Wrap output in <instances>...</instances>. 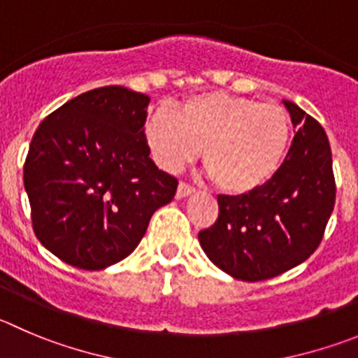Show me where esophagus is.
<instances>
[{
  "mask_svg": "<svg viewBox=\"0 0 358 358\" xmlns=\"http://www.w3.org/2000/svg\"><path fill=\"white\" fill-rule=\"evenodd\" d=\"M194 192V187H190L189 183L185 182H180L178 189H176V198L182 199V198H187V196H190Z\"/></svg>",
  "mask_w": 358,
  "mask_h": 358,
  "instance_id": "1",
  "label": "esophagus"
}]
</instances>
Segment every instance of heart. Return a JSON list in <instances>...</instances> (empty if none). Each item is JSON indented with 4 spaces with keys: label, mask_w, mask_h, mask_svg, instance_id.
I'll use <instances>...</instances> for the list:
<instances>
[{
    "label": "heart",
    "mask_w": 358,
    "mask_h": 358,
    "mask_svg": "<svg viewBox=\"0 0 358 358\" xmlns=\"http://www.w3.org/2000/svg\"><path fill=\"white\" fill-rule=\"evenodd\" d=\"M152 157L169 173L203 164L217 187L229 194L262 189L279 171L292 139L289 116L277 103L206 92L183 100L173 111L159 108L145 123Z\"/></svg>",
    "instance_id": "obj_1"
}]
</instances>
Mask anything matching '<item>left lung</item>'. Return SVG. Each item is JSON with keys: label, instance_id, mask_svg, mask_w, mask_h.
<instances>
[{"label": "left lung", "instance_id": "obj_1", "mask_svg": "<svg viewBox=\"0 0 358 358\" xmlns=\"http://www.w3.org/2000/svg\"><path fill=\"white\" fill-rule=\"evenodd\" d=\"M285 106L299 132L277 175L249 194H220L215 224L198 235L213 265L249 282L306 262L318 249L336 203L325 130L296 103L285 100Z\"/></svg>", "mask_w": 358, "mask_h": 358}]
</instances>
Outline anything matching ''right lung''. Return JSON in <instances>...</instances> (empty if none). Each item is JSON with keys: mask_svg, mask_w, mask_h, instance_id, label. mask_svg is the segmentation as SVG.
I'll use <instances>...</instances> for the list:
<instances>
[{"mask_svg": "<svg viewBox=\"0 0 358 358\" xmlns=\"http://www.w3.org/2000/svg\"><path fill=\"white\" fill-rule=\"evenodd\" d=\"M150 96L123 86L90 90L36 129L24 189L36 238L62 262L102 270L132 252L178 180L150 159Z\"/></svg>", "mask_w": 358, "mask_h": 358, "instance_id": "obj_1", "label": "right lung"}]
</instances>
